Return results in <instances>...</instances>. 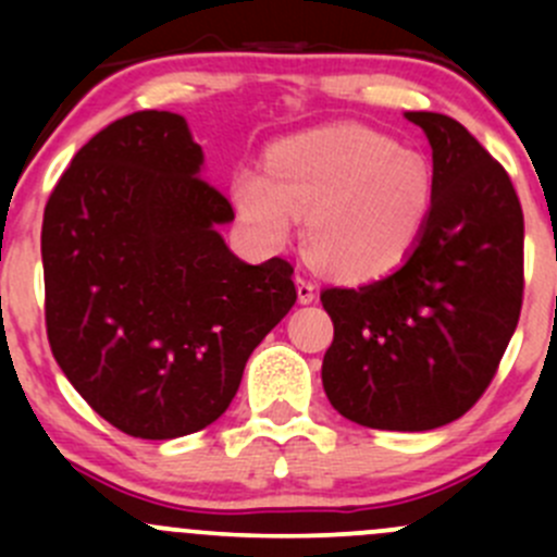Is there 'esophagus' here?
I'll use <instances>...</instances> for the list:
<instances>
[{
  "instance_id": "34e87169",
  "label": "esophagus",
  "mask_w": 557,
  "mask_h": 557,
  "mask_svg": "<svg viewBox=\"0 0 557 557\" xmlns=\"http://www.w3.org/2000/svg\"><path fill=\"white\" fill-rule=\"evenodd\" d=\"M296 296H299L301 305H312L318 290H314V285L307 277H296Z\"/></svg>"
}]
</instances>
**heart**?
<instances>
[{"instance_id":"1","label":"heart","mask_w":557,"mask_h":557,"mask_svg":"<svg viewBox=\"0 0 557 557\" xmlns=\"http://www.w3.org/2000/svg\"><path fill=\"white\" fill-rule=\"evenodd\" d=\"M232 199L263 245H283L307 218L312 261L342 283H369L401 267L423 237L434 172L418 150L345 123L274 145L267 174L239 172Z\"/></svg>"}]
</instances>
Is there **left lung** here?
Wrapping results in <instances>:
<instances>
[{
    "mask_svg": "<svg viewBox=\"0 0 557 557\" xmlns=\"http://www.w3.org/2000/svg\"><path fill=\"white\" fill-rule=\"evenodd\" d=\"M434 159V210L396 272L325 288L323 391L342 418L431 431L474 407L518 329L522 210L512 180L453 117L404 112Z\"/></svg>",
    "mask_w": 557,
    "mask_h": 557,
    "instance_id": "1",
    "label": "left lung"
}]
</instances>
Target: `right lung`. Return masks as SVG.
I'll return each mask as SVG.
<instances>
[{"instance_id": "add662e5", "label": "right lung", "mask_w": 557, "mask_h": 557, "mask_svg": "<svg viewBox=\"0 0 557 557\" xmlns=\"http://www.w3.org/2000/svg\"><path fill=\"white\" fill-rule=\"evenodd\" d=\"M177 112L88 139L42 218L45 323L75 391L117 431L177 440L215 423L263 336L296 305L294 267L245 263L234 210Z\"/></svg>"}]
</instances>
